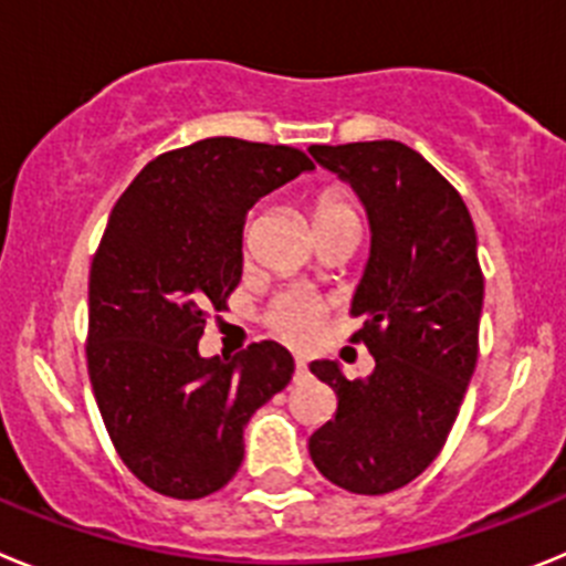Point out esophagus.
Masks as SVG:
<instances>
[{
	"mask_svg": "<svg viewBox=\"0 0 566 566\" xmlns=\"http://www.w3.org/2000/svg\"><path fill=\"white\" fill-rule=\"evenodd\" d=\"M294 368H297V379H303L308 374V363L303 357H297L294 359Z\"/></svg>",
	"mask_w": 566,
	"mask_h": 566,
	"instance_id": "esophagus-1",
	"label": "esophagus"
}]
</instances>
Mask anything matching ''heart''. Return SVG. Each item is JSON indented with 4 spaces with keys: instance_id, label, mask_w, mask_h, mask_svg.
<instances>
[{
    "instance_id": "1",
    "label": "heart",
    "mask_w": 566,
    "mask_h": 566,
    "mask_svg": "<svg viewBox=\"0 0 566 566\" xmlns=\"http://www.w3.org/2000/svg\"><path fill=\"white\" fill-rule=\"evenodd\" d=\"M345 214H357L352 203L337 198V195H326L317 203V209H314V223L328 221V218H345ZM323 312L326 308H323V303L314 294L286 292L272 303L269 319H272V326L283 337L294 339V343H303V339H312L317 334L319 323H323Z\"/></svg>"
}]
</instances>
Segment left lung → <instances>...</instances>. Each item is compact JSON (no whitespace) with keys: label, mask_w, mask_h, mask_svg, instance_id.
<instances>
[{"label":"left lung","mask_w":566,"mask_h":566,"mask_svg":"<svg viewBox=\"0 0 566 566\" xmlns=\"http://www.w3.org/2000/svg\"><path fill=\"white\" fill-rule=\"evenodd\" d=\"M314 161L354 189L371 229L352 312L374 371L348 379L334 359L312 374L337 394V417L308 439L337 488L382 496L442 451L476 371L484 280L476 229L457 189L399 142L312 144Z\"/></svg>","instance_id":"obj_1"}]
</instances>
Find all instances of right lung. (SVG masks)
Wrapping results in <instances>:
<instances>
[{
    "label": "right lung",
    "instance_id": "1",
    "mask_svg": "<svg viewBox=\"0 0 566 566\" xmlns=\"http://www.w3.org/2000/svg\"><path fill=\"white\" fill-rule=\"evenodd\" d=\"M314 164L294 147L203 138L158 155L109 214L90 269L87 368L115 451L155 493L203 499L243 462V431L292 382L274 339L201 357L209 308L243 272V223Z\"/></svg>",
    "mask_w": 566,
    "mask_h": 566
}]
</instances>
